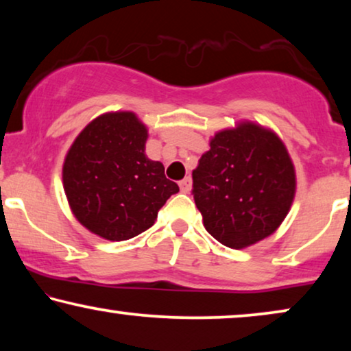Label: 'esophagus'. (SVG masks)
Masks as SVG:
<instances>
[{
	"mask_svg": "<svg viewBox=\"0 0 351 351\" xmlns=\"http://www.w3.org/2000/svg\"><path fill=\"white\" fill-rule=\"evenodd\" d=\"M179 186H180V191H184V193H189V191L191 190V179H190V177H185L184 180H180Z\"/></svg>",
	"mask_w": 351,
	"mask_h": 351,
	"instance_id": "obj_1",
	"label": "esophagus"
}]
</instances>
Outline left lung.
Instances as JSON below:
<instances>
[{"mask_svg":"<svg viewBox=\"0 0 351 351\" xmlns=\"http://www.w3.org/2000/svg\"><path fill=\"white\" fill-rule=\"evenodd\" d=\"M191 177L206 230L232 249L270 237L295 195L294 165L285 143L254 123L215 134Z\"/></svg>","mask_w":351,"mask_h":351,"instance_id":"obj_1","label":"left lung"}]
</instances>
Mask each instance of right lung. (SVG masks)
Here are the masks:
<instances>
[{
	"label": "right lung",
	"mask_w": 351,
	"mask_h": 351,
	"mask_svg": "<svg viewBox=\"0 0 351 351\" xmlns=\"http://www.w3.org/2000/svg\"><path fill=\"white\" fill-rule=\"evenodd\" d=\"M147 128L131 112L105 113L86 126L66 153L64 190L81 225L110 241L145 232L171 195L165 166L145 155Z\"/></svg>",
	"instance_id": "right-lung-1"
}]
</instances>
